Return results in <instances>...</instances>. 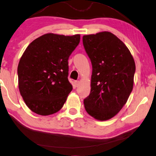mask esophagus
Masks as SVG:
<instances>
[{
	"label": "esophagus",
	"instance_id": "34e87169",
	"mask_svg": "<svg viewBox=\"0 0 156 156\" xmlns=\"http://www.w3.org/2000/svg\"><path fill=\"white\" fill-rule=\"evenodd\" d=\"M74 83H75V86H76V87H78V85H79V83H80L79 80H76V81L74 82Z\"/></svg>",
	"mask_w": 156,
	"mask_h": 156
}]
</instances>
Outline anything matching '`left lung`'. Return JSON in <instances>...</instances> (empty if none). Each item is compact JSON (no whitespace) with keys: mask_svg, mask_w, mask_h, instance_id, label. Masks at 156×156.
I'll use <instances>...</instances> for the list:
<instances>
[{"mask_svg":"<svg viewBox=\"0 0 156 156\" xmlns=\"http://www.w3.org/2000/svg\"><path fill=\"white\" fill-rule=\"evenodd\" d=\"M83 44L92 65L91 88L83 100L85 109L96 119H109L133 90L135 61L126 45L109 31L85 35Z\"/></svg>","mask_w":156,"mask_h":156,"instance_id":"8db88e82","label":"left lung"}]
</instances>
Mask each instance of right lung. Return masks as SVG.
<instances>
[{
	"instance_id": "1",
	"label": "right lung",
	"mask_w": 156,
	"mask_h": 156,
	"mask_svg": "<svg viewBox=\"0 0 156 156\" xmlns=\"http://www.w3.org/2000/svg\"><path fill=\"white\" fill-rule=\"evenodd\" d=\"M80 35L46 34L26 49L18 66L19 91L34 113L47 116L61 109L73 89L68 80V58Z\"/></svg>"
}]
</instances>
